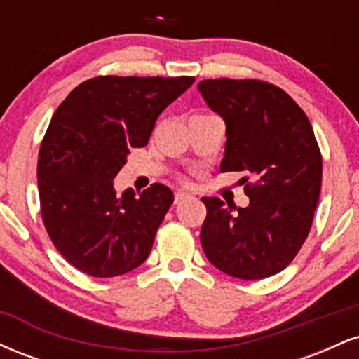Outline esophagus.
I'll return each mask as SVG.
<instances>
[{
	"mask_svg": "<svg viewBox=\"0 0 359 359\" xmlns=\"http://www.w3.org/2000/svg\"><path fill=\"white\" fill-rule=\"evenodd\" d=\"M189 199H192V194L191 192H187V191H177L175 192V197H174L175 204H182V203H185V201H189Z\"/></svg>",
	"mask_w": 359,
	"mask_h": 359,
	"instance_id": "1",
	"label": "esophagus"
}]
</instances>
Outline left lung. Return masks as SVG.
<instances>
[{
    "instance_id": "obj_1",
    "label": "left lung",
    "mask_w": 359,
    "mask_h": 359,
    "mask_svg": "<svg viewBox=\"0 0 359 359\" xmlns=\"http://www.w3.org/2000/svg\"><path fill=\"white\" fill-rule=\"evenodd\" d=\"M197 88L226 123L221 172H243L250 197L246 208L203 197L201 245L234 278L271 277L295 258L314 219L323 180L314 130L297 102L270 82L205 79Z\"/></svg>"
}]
</instances>
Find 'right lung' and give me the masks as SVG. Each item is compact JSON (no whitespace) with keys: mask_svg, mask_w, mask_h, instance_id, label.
Wrapping results in <instances>:
<instances>
[{"mask_svg":"<svg viewBox=\"0 0 359 359\" xmlns=\"http://www.w3.org/2000/svg\"><path fill=\"white\" fill-rule=\"evenodd\" d=\"M194 77L100 76L72 89L53 114L39 154L40 211L59 253L90 277L142 265L174 203L163 184L118 196L114 177L130 148L148 143L156 118Z\"/></svg>","mask_w":359,"mask_h":359,"instance_id":"obj_1","label":"right lung"}]
</instances>
